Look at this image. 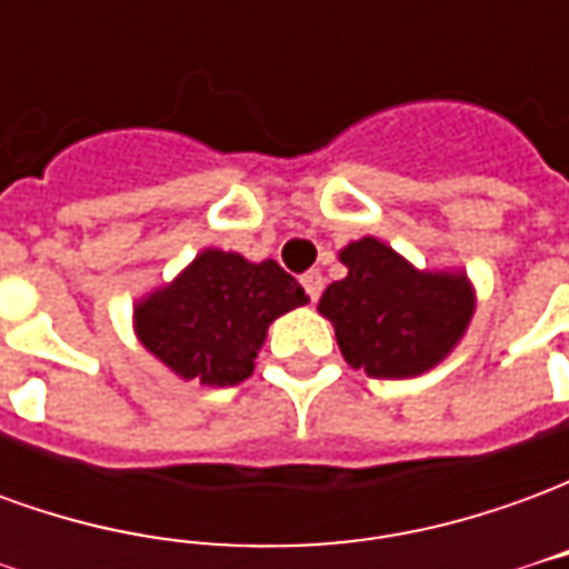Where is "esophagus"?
Instances as JSON below:
<instances>
[{
    "instance_id": "esophagus-1",
    "label": "esophagus",
    "mask_w": 569,
    "mask_h": 569,
    "mask_svg": "<svg viewBox=\"0 0 569 569\" xmlns=\"http://www.w3.org/2000/svg\"><path fill=\"white\" fill-rule=\"evenodd\" d=\"M301 286H305V292H308L310 301H317L322 292V273L320 271H308L301 277Z\"/></svg>"
}]
</instances>
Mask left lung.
Returning a JSON list of instances; mask_svg holds the SVG:
<instances>
[{"mask_svg":"<svg viewBox=\"0 0 569 569\" xmlns=\"http://www.w3.org/2000/svg\"><path fill=\"white\" fill-rule=\"evenodd\" d=\"M347 277L320 298V313L353 369L371 378H415L448 357L472 317L466 277L418 273L393 249L362 237L341 252Z\"/></svg>","mask_w":569,"mask_h":569,"instance_id":"1","label":"left lung"}]
</instances>
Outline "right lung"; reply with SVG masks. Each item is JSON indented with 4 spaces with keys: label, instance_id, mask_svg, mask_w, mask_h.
<instances>
[{
    "label": "right lung",
    "instance_id": "1",
    "mask_svg": "<svg viewBox=\"0 0 569 569\" xmlns=\"http://www.w3.org/2000/svg\"><path fill=\"white\" fill-rule=\"evenodd\" d=\"M308 296L277 261L252 264L237 252L207 249L173 286L137 308V335L186 381L234 387L252 375L268 322Z\"/></svg>",
    "mask_w": 569,
    "mask_h": 569
}]
</instances>
